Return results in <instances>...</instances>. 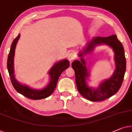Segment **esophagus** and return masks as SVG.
Segmentation results:
<instances>
[{"mask_svg":"<svg viewBox=\"0 0 132 132\" xmlns=\"http://www.w3.org/2000/svg\"><path fill=\"white\" fill-rule=\"evenodd\" d=\"M76 55L74 52H70L68 53V59L70 62H71L72 60H74V59L76 58Z\"/></svg>","mask_w":132,"mask_h":132,"instance_id":"34e87169","label":"esophagus"}]
</instances>
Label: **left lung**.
I'll return each instance as SVG.
<instances>
[{
	"label": "left lung",
	"instance_id": "obj_1",
	"mask_svg": "<svg viewBox=\"0 0 132 132\" xmlns=\"http://www.w3.org/2000/svg\"><path fill=\"white\" fill-rule=\"evenodd\" d=\"M105 43L111 47L115 53L116 69L110 79L100 84L99 88L95 89L87 85L85 79L88 73L83 58L84 54L91 52L96 45ZM81 61L75 60L72 62V68L75 71L76 83L79 92L83 97L93 102H98L105 100L116 93L123 83L124 76L126 68L125 51L121 43L118 40L117 36L114 34L108 37H95L87 44V47L80 52Z\"/></svg>",
	"mask_w": 132,
	"mask_h": 132
}]
</instances>
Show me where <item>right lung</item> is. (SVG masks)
I'll use <instances>...</instances> for the list:
<instances>
[{"label": "right lung", "instance_id": "right-lung-1", "mask_svg": "<svg viewBox=\"0 0 132 132\" xmlns=\"http://www.w3.org/2000/svg\"><path fill=\"white\" fill-rule=\"evenodd\" d=\"M20 37V34H18V36L14 40L12 45H11L10 51H9L8 57H7V68L9 76H10L11 83H12L14 89L18 93L24 95L26 98L34 99V100H39V99L47 98L54 91L61 74L65 70L69 67L70 62L67 60H64L56 63L52 67V68H51L49 72L51 76V81L49 82V85L43 89L35 90L30 88L27 86L21 85L16 81L14 74V58L15 49L16 43Z\"/></svg>", "mask_w": 132, "mask_h": 132}]
</instances>
